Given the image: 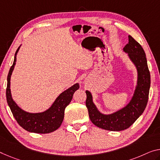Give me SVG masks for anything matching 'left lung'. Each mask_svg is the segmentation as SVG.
Wrapping results in <instances>:
<instances>
[{"mask_svg": "<svg viewBox=\"0 0 160 160\" xmlns=\"http://www.w3.org/2000/svg\"><path fill=\"white\" fill-rule=\"evenodd\" d=\"M123 51L128 54L137 71V82L134 94L127 105L112 114H104L98 110L89 91H86L87 106L91 121L101 129L119 132L127 129L141 116L147 107L150 88V73L146 54L142 46L131 36Z\"/></svg>", "mask_w": 160, "mask_h": 160, "instance_id": "8db88e82", "label": "left lung"}]
</instances>
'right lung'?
Instances as JSON below:
<instances>
[{"label": "right lung", "mask_w": 160, "mask_h": 160, "mask_svg": "<svg viewBox=\"0 0 160 160\" xmlns=\"http://www.w3.org/2000/svg\"><path fill=\"white\" fill-rule=\"evenodd\" d=\"M20 47L21 46L15 53L13 63L10 68L7 77V102L17 122L26 131L38 134H47L54 132L59 128L62 124L66 107L69 104L74 92L79 88V84L78 83H75L63 92L46 111L39 113H30L24 111L14 102L11 92V77L16 65L17 53Z\"/></svg>", "instance_id": "obj_1"}]
</instances>
